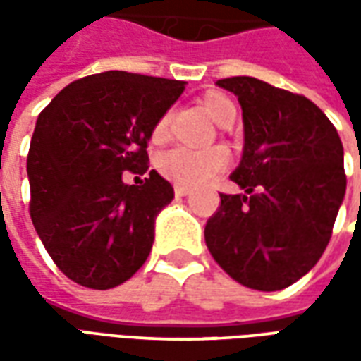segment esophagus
Returning <instances> with one entry per match:
<instances>
[{
  "instance_id": "obj_1",
  "label": "esophagus",
  "mask_w": 361,
  "mask_h": 361,
  "mask_svg": "<svg viewBox=\"0 0 361 361\" xmlns=\"http://www.w3.org/2000/svg\"><path fill=\"white\" fill-rule=\"evenodd\" d=\"M173 193H176V197H188L189 193H191V189L185 188V185H176V188H173Z\"/></svg>"
}]
</instances>
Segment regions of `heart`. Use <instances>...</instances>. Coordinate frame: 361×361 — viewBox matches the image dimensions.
I'll return each mask as SVG.
<instances>
[{"label": "heart", "instance_id": "heart-1", "mask_svg": "<svg viewBox=\"0 0 361 361\" xmlns=\"http://www.w3.org/2000/svg\"><path fill=\"white\" fill-rule=\"evenodd\" d=\"M204 111L216 121L219 126L228 127L235 118L234 102L222 92H209L203 96ZM168 123H170V114H164L162 118L152 126L150 139L154 142H162L168 135ZM230 164V152L224 147H211L203 150H191L183 147H176L162 152L157 158L158 172L164 176L166 180L173 181L178 185L185 188H197L212 180L216 173L226 170Z\"/></svg>", "mask_w": 361, "mask_h": 361}]
</instances>
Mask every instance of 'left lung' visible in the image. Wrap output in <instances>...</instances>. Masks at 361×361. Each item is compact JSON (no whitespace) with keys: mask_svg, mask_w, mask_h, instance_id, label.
<instances>
[{"mask_svg":"<svg viewBox=\"0 0 361 361\" xmlns=\"http://www.w3.org/2000/svg\"><path fill=\"white\" fill-rule=\"evenodd\" d=\"M243 111V157L204 226L214 261L235 282L274 292L315 267L346 191L341 137L310 98L253 77L216 82Z\"/></svg>","mask_w":361,"mask_h":361,"instance_id":"8db88e82","label":"left lung"}]
</instances>
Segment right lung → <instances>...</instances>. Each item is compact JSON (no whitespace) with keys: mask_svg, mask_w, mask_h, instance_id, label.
Returning <instances> with one entry per match:
<instances>
[{"mask_svg":"<svg viewBox=\"0 0 361 361\" xmlns=\"http://www.w3.org/2000/svg\"><path fill=\"white\" fill-rule=\"evenodd\" d=\"M185 82L104 71L67 85L38 116L27 172L30 219L59 271L92 290L119 286L154 242L173 188L149 174L150 131ZM123 171L147 174L127 186Z\"/></svg>","mask_w":361,"mask_h":361,"instance_id":"add662e5","label":"right lung"}]
</instances>
